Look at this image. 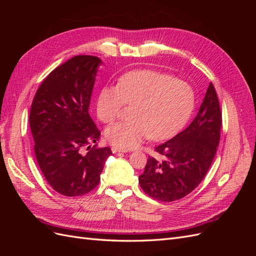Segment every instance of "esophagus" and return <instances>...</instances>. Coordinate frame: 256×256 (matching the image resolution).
<instances>
[{
    "instance_id": "1",
    "label": "esophagus",
    "mask_w": 256,
    "mask_h": 256,
    "mask_svg": "<svg viewBox=\"0 0 256 256\" xmlns=\"http://www.w3.org/2000/svg\"><path fill=\"white\" fill-rule=\"evenodd\" d=\"M111 150H112V152H113V154H115V152H127L126 150L120 148V147H114V146L112 147Z\"/></svg>"
}]
</instances>
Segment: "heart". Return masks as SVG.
Wrapping results in <instances>:
<instances>
[{"instance_id":"heart-1","label":"heart","mask_w":256,"mask_h":256,"mask_svg":"<svg viewBox=\"0 0 256 256\" xmlns=\"http://www.w3.org/2000/svg\"><path fill=\"white\" fill-rule=\"evenodd\" d=\"M134 106L132 120L106 129V141L120 148H134L147 138L160 141L180 130L194 106L190 85L159 70H134L120 76L116 86L106 85L96 99L99 120L112 124L125 106Z\"/></svg>"}]
</instances>
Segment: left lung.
Masks as SVG:
<instances>
[{"label":"left lung","instance_id":"8db88e82","mask_svg":"<svg viewBox=\"0 0 256 256\" xmlns=\"http://www.w3.org/2000/svg\"><path fill=\"white\" fill-rule=\"evenodd\" d=\"M222 112L214 84L207 88L190 125L171 140L157 146L158 157H148L141 188L152 198L174 202L194 190L207 174L220 141Z\"/></svg>","mask_w":256,"mask_h":256}]
</instances>
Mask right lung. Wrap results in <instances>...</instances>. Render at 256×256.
I'll return each mask as SVG.
<instances>
[{"mask_svg": "<svg viewBox=\"0 0 256 256\" xmlns=\"http://www.w3.org/2000/svg\"><path fill=\"white\" fill-rule=\"evenodd\" d=\"M100 64L94 56L68 60L42 81L30 106L38 166L52 189L65 196H84L95 189L112 154L110 147L95 144L100 131L88 114Z\"/></svg>", "mask_w": 256, "mask_h": 256, "instance_id": "1", "label": "right lung"}]
</instances>
